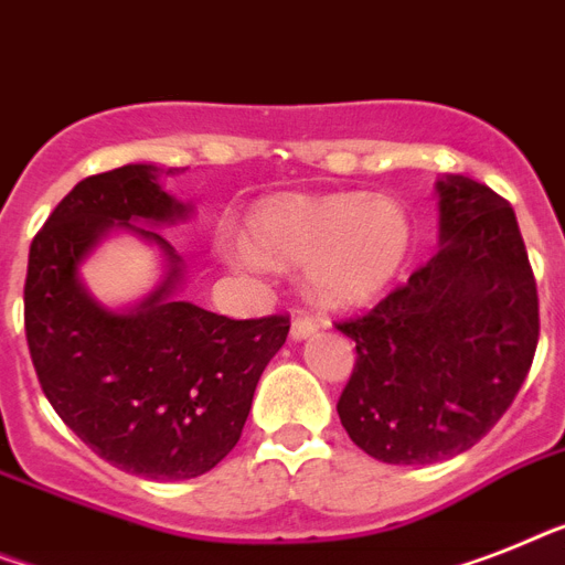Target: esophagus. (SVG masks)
Masks as SVG:
<instances>
[{
  "mask_svg": "<svg viewBox=\"0 0 565 565\" xmlns=\"http://www.w3.org/2000/svg\"><path fill=\"white\" fill-rule=\"evenodd\" d=\"M317 329H320V323H317L315 317H309V315H297L291 320V338L294 340L311 338V334H315Z\"/></svg>",
  "mask_w": 565,
  "mask_h": 565,
  "instance_id": "34e87169",
  "label": "esophagus"
}]
</instances>
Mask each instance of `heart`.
<instances>
[{
	"mask_svg": "<svg viewBox=\"0 0 565 565\" xmlns=\"http://www.w3.org/2000/svg\"><path fill=\"white\" fill-rule=\"evenodd\" d=\"M254 255L245 245L233 259L256 268L309 265V288L326 306H352L375 297L404 268L413 245L407 210L390 195L288 199L250 222Z\"/></svg>",
	"mask_w": 565,
	"mask_h": 565,
	"instance_id": "b5f03b06",
	"label": "heart"
}]
</instances>
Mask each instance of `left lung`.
<instances>
[{"instance_id": "left-lung-1", "label": "left lung", "mask_w": 565, "mask_h": 565, "mask_svg": "<svg viewBox=\"0 0 565 565\" xmlns=\"http://www.w3.org/2000/svg\"><path fill=\"white\" fill-rule=\"evenodd\" d=\"M439 254L366 315L334 323L358 352L340 424L386 465H433L477 445L537 352V282L514 207L461 175L439 181Z\"/></svg>"}]
</instances>
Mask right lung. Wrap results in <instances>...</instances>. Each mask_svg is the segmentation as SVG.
<instances>
[{
    "label": "right lung",
    "instance_id": "1",
    "mask_svg": "<svg viewBox=\"0 0 565 565\" xmlns=\"http://www.w3.org/2000/svg\"><path fill=\"white\" fill-rule=\"evenodd\" d=\"M161 170L126 164L83 179L31 242L25 338L51 407L100 459L147 479H193L231 454L259 375L286 343L288 315L231 320L172 300L179 254L156 227L188 213ZM171 256L166 286L135 312L97 307L76 265L109 226Z\"/></svg>",
    "mask_w": 565,
    "mask_h": 565
}]
</instances>
